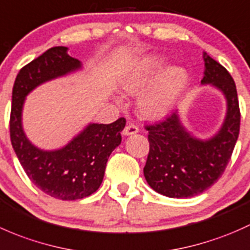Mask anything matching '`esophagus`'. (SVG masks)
Segmentation results:
<instances>
[{"label":"esophagus","instance_id":"34e87169","mask_svg":"<svg viewBox=\"0 0 250 250\" xmlns=\"http://www.w3.org/2000/svg\"><path fill=\"white\" fill-rule=\"evenodd\" d=\"M138 131H140V128H138L137 125H135V124H128V125L125 126L124 131H123V135H125V136L135 135V133H137Z\"/></svg>","mask_w":250,"mask_h":250}]
</instances>
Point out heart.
<instances>
[{"label":"heart","mask_w":250,"mask_h":250,"mask_svg":"<svg viewBox=\"0 0 250 250\" xmlns=\"http://www.w3.org/2000/svg\"><path fill=\"white\" fill-rule=\"evenodd\" d=\"M166 66V60L160 55H149L143 58L123 76L120 85L128 94L143 89L159 72ZM187 82V74L179 67L165 69L155 81L141 94L138 108L146 117H159L167 112L181 92Z\"/></svg>","instance_id":"obj_1"}]
</instances>
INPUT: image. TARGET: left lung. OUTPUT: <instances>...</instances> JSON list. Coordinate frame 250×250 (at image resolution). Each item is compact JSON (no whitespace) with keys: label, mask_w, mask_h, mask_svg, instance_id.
Segmentation results:
<instances>
[{"label":"left lung","mask_w":250,"mask_h":250,"mask_svg":"<svg viewBox=\"0 0 250 250\" xmlns=\"http://www.w3.org/2000/svg\"><path fill=\"white\" fill-rule=\"evenodd\" d=\"M201 84L219 89L228 102L225 120L217 135L207 141L192 137L182 125L178 112L146 125L149 154L144 177L159 194L185 199L202 194L225 171L240 133L241 113L232 77L219 62L203 53Z\"/></svg>","instance_id":"obj_1"}]
</instances>
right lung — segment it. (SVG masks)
Returning a JSON list of instances; mask_svg holds the SVG:
<instances>
[{
	"instance_id": "obj_1",
	"label": "right lung",
	"mask_w": 250,
	"mask_h": 250,
	"mask_svg": "<svg viewBox=\"0 0 250 250\" xmlns=\"http://www.w3.org/2000/svg\"><path fill=\"white\" fill-rule=\"evenodd\" d=\"M81 61L67 54L66 47H54L24 66L15 78L12 92L9 131L13 149L33 184L62 201L94 194L104 181L112 151L122 142L125 118L112 124H90L62 149L42 150L26 138L21 110L26 95L44 82L81 68Z\"/></svg>"
}]
</instances>
